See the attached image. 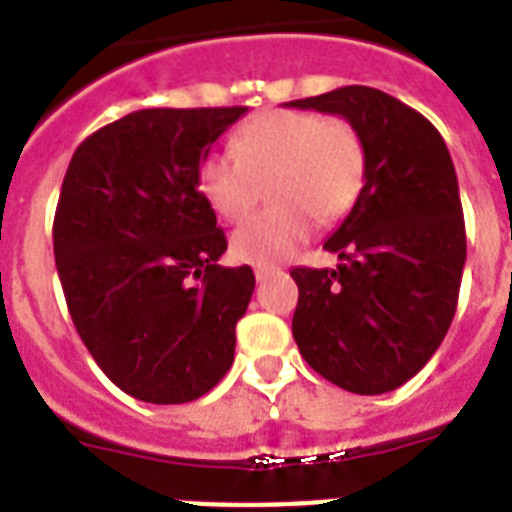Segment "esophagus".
Segmentation results:
<instances>
[{
	"mask_svg": "<svg viewBox=\"0 0 512 512\" xmlns=\"http://www.w3.org/2000/svg\"><path fill=\"white\" fill-rule=\"evenodd\" d=\"M276 273H281V268H276V265H257L255 279L263 284V281H268L271 276H276Z\"/></svg>",
	"mask_w": 512,
	"mask_h": 512,
	"instance_id": "1",
	"label": "esophagus"
}]
</instances>
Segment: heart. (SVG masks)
Instances as JSON below:
<instances>
[{
	"mask_svg": "<svg viewBox=\"0 0 512 512\" xmlns=\"http://www.w3.org/2000/svg\"><path fill=\"white\" fill-rule=\"evenodd\" d=\"M263 185H271L273 207L231 236L241 263H279L311 236L316 220L348 215L366 185L364 140L340 116L276 108L233 135V154L212 151L199 164L201 196L228 223L249 215Z\"/></svg>",
	"mask_w": 512,
	"mask_h": 512,
	"instance_id": "b5f03b06",
	"label": "heart"
}]
</instances>
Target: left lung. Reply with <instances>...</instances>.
<instances>
[{"instance_id": "obj_1", "label": "left lung", "mask_w": 512, "mask_h": 512, "mask_svg": "<svg viewBox=\"0 0 512 512\" xmlns=\"http://www.w3.org/2000/svg\"><path fill=\"white\" fill-rule=\"evenodd\" d=\"M289 106L340 114L366 148V185L324 249L337 268H295L292 335L313 372L377 396L428 364L457 311L465 217L441 132L414 108L350 84Z\"/></svg>"}]
</instances>
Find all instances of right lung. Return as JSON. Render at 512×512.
<instances>
[{
  "label": "right lung",
  "mask_w": 512,
  "mask_h": 512,
  "mask_svg": "<svg viewBox=\"0 0 512 512\" xmlns=\"http://www.w3.org/2000/svg\"><path fill=\"white\" fill-rule=\"evenodd\" d=\"M247 108H143L92 132L60 188L52 249L74 327L114 385L188 404L233 364L255 292L199 191V164Z\"/></svg>",
  "instance_id": "add662e5"
}]
</instances>
